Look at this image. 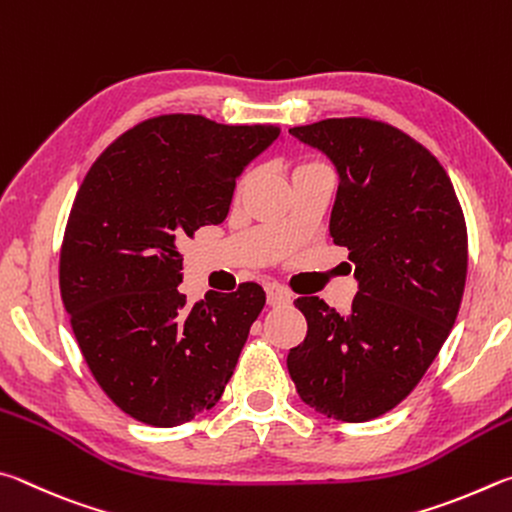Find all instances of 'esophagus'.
<instances>
[{
  "instance_id": "obj_1",
  "label": "esophagus",
  "mask_w": 512,
  "mask_h": 512,
  "mask_svg": "<svg viewBox=\"0 0 512 512\" xmlns=\"http://www.w3.org/2000/svg\"><path fill=\"white\" fill-rule=\"evenodd\" d=\"M292 301V294L285 290V288H281V285H272L270 290H267V303H270V306H288V303Z\"/></svg>"
}]
</instances>
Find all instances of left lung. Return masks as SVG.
Here are the masks:
<instances>
[{"label":"left lung","instance_id":"left-lung-1","mask_svg":"<svg viewBox=\"0 0 512 512\" xmlns=\"http://www.w3.org/2000/svg\"><path fill=\"white\" fill-rule=\"evenodd\" d=\"M290 134L337 166L330 236L360 290L348 317L319 297L294 301L308 333L288 371L319 414L366 423L416 389L450 335L468 276L465 215L441 161L396 125L344 116Z\"/></svg>","mask_w":512,"mask_h":512}]
</instances>
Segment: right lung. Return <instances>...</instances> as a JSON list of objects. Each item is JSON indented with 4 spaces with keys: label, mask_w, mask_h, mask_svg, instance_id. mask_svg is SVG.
Instances as JSON below:
<instances>
[{
    "label": "right lung",
    "mask_w": 512,
    "mask_h": 512,
    "mask_svg": "<svg viewBox=\"0 0 512 512\" xmlns=\"http://www.w3.org/2000/svg\"><path fill=\"white\" fill-rule=\"evenodd\" d=\"M270 123L152 116L80 184L60 249V297L98 387L139 423L177 427L220 400L265 306L258 283L179 294L182 245L229 213L236 177L279 137Z\"/></svg>",
    "instance_id": "1"
}]
</instances>
